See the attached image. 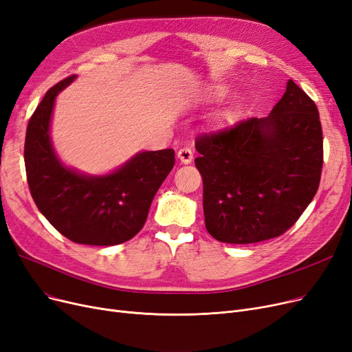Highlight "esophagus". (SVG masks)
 Segmentation results:
<instances>
[{"mask_svg":"<svg viewBox=\"0 0 352 352\" xmlns=\"http://www.w3.org/2000/svg\"><path fill=\"white\" fill-rule=\"evenodd\" d=\"M177 156L178 160L183 162V164H191L192 158H194V153L190 148H181L178 152H177Z\"/></svg>","mask_w":352,"mask_h":352,"instance_id":"1","label":"esophagus"}]
</instances>
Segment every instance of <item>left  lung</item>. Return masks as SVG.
Masks as SVG:
<instances>
[{"label": "left lung", "mask_w": 352, "mask_h": 352, "mask_svg": "<svg viewBox=\"0 0 352 352\" xmlns=\"http://www.w3.org/2000/svg\"><path fill=\"white\" fill-rule=\"evenodd\" d=\"M206 229L219 242L280 236L319 187L323 138L316 104L292 80L271 113L196 140Z\"/></svg>", "instance_id": "left-lung-1"}]
</instances>
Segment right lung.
Returning a JSON list of instances; mask_svg holds the SVG:
<instances>
[{
  "mask_svg": "<svg viewBox=\"0 0 352 352\" xmlns=\"http://www.w3.org/2000/svg\"><path fill=\"white\" fill-rule=\"evenodd\" d=\"M74 80L52 87L29 122L24 143L29 188L37 209L63 236L82 245H119L145 225L155 194L174 166V151H140L107 174L68 166L54 146L50 126L56 97Z\"/></svg>",
  "mask_w": 352,
  "mask_h": 352,
  "instance_id": "add662e5",
  "label": "right lung"
}]
</instances>
